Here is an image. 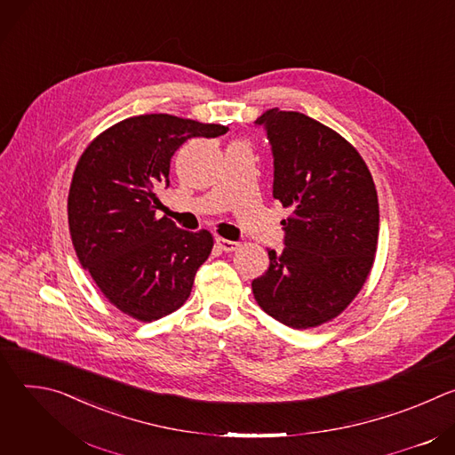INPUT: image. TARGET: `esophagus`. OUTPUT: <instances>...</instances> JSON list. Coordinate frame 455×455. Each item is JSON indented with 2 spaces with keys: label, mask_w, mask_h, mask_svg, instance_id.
<instances>
[{
  "label": "esophagus",
  "mask_w": 455,
  "mask_h": 455,
  "mask_svg": "<svg viewBox=\"0 0 455 455\" xmlns=\"http://www.w3.org/2000/svg\"><path fill=\"white\" fill-rule=\"evenodd\" d=\"M216 244H218L223 251H234V250L239 248V243L228 241V239H223V237H218V239H216Z\"/></svg>",
  "instance_id": "34e87169"
}]
</instances>
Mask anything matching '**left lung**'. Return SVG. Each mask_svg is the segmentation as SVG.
<instances>
[{"label":"left lung","instance_id":"obj_1","mask_svg":"<svg viewBox=\"0 0 455 455\" xmlns=\"http://www.w3.org/2000/svg\"><path fill=\"white\" fill-rule=\"evenodd\" d=\"M274 155V198L284 248L251 291L270 316L293 330L335 318L363 286L376 253L379 211L372 176L337 132L297 111L268 109L255 120Z\"/></svg>","mask_w":455,"mask_h":455}]
</instances>
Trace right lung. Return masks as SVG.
<instances>
[{
  "instance_id": "right-lung-1",
  "label": "right lung",
  "mask_w": 455,
  "mask_h": 455,
  "mask_svg": "<svg viewBox=\"0 0 455 455\" xmlns=\"http://www.w3.org/2000/svg\"><path fill=\"white\" fill-rule=\"evenodd\" d=\"M227 125L165 113L125 118L100 133L77 162L70 194L72 243L84 270L120 311L151 322L176 311L207 261L211 232L156 218L176 149L216 139Z\"/></svg>"
}]
</instances>
